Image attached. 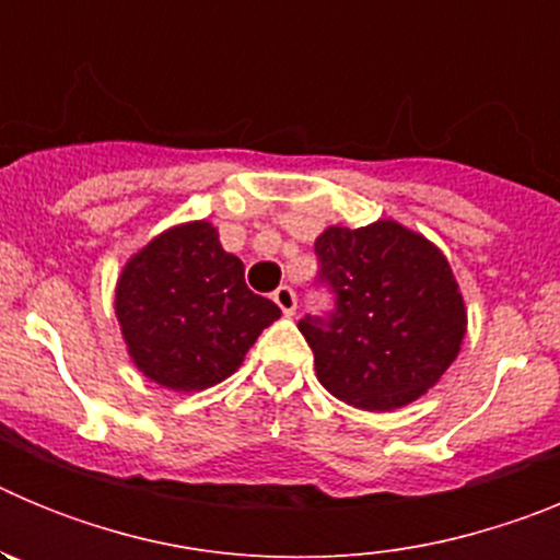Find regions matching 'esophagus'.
Masks as SVG:
<instances>
[{
    "label": "esophagus",
    "instance_id": "esophagus-1",
    "mask_svg": "<svg viewBox=\"0 0 560 560\" xmlns=\"http://www.w3.org/2000/svg\"><path fill=\"white\" fill-rule=\"evenodd\" d=\"M271 300H275L277 308L283 311V314L291 316L296 311V294H294V289H291V285H280V289L271 294Z\"/></svg>",
    "mask_w": 560,
    "mask_h": 560
}]
</instances>
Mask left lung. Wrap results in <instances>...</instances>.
<instances>
[{"label": "left lung", "instance_id": "1", "mask_svg": "<svg viewBox=\"0 0 560 560\" xmlns=\"http://www.w3.org/2000/svg\"><path fill=\"white\" fill-rule=\"evenodd\" d=\"M319 280L336 305L296 328L316 378L350 407L393 412L429 393L465 339L463 294L446 255L393 219L328 226L316 237Z\"/></svg>", "mask_w": 560, "mask_h": 560}]
</instances>
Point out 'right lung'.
I'll return each instance as SVG.
<instances>
[{"label": "right lung", "instance_id": "1", "mask_svg": "<svg viewBox=\"0 0 560 560\" xmlns=\"http://www.w3.org/2000/svg\"><path fill=\"white\" fill-rule=\"evenodd\" d=\"M128 355L145 378L196 393L230 378L280 308L252 294L210 221L176 224L131 255L114 291Z\"/></svg>", "mask_w": 560, "mask_h": 560}]
</instances>
